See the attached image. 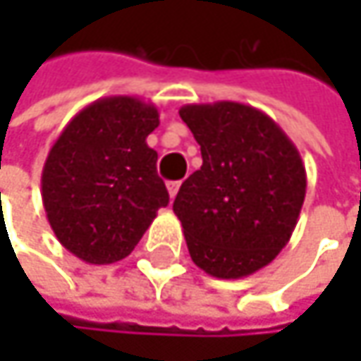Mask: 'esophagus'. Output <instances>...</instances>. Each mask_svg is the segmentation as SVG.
Listing matches in <instances>:
<instances>
[{
    "instance_id": "34e87169",
    "label": "esophagus",
    "mask_w": 361,
    "mask_h": 361,
    "mask_svg": "<svg viewBox=\"0 0 361 361\" xmlns=\"http://www.w3.org/2000/svg\"><path fill=\"white\" fill-rule=\"evenodd\" d=\"M180 185H181L180 181H169V183H167V190H169V196H171V200L178 196V192H180Z\"/></svg>"
}]
</instances>
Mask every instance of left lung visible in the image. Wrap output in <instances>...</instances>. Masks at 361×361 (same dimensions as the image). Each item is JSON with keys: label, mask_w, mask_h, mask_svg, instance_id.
Wrapping results in <instances>:
<instances>
[{"label": "left lung", "mask_w": 361, "mask_h": 361, "mask_svg": "<svg viewBox=\"0 0 361 361\" xmlns=\"http://www.w3.org/2000/svg\"><path fill=\"white\" fill-rule=\"evenodd\" d=\"M180 116L202 154L173 202L190 257L221 280L251 276L293 236L307 188L303 159L280 125L249 104H185Z\"/></svg>", "instance_id": "left-lung-1"}]
</instances>
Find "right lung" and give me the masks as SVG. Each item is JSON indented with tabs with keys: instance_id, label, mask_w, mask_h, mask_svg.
<instances>
[{
	"instance_id": "1",
	"label": "right lung",
	"mask_w": 361,
	"mask_h": 361,
	"mask_svg": "<svg viewBox=\"0 0 361 361\" xmlns=\"http://www.w3.org/2000/svg\"><path fill=\"white\" fill-rule=\"evenodd\" d=\"M159 109L133 96H109L79 110L43 165L41 198L60 245L85 263L125 259L167 207L157 150L146 137Z\"/></svg>"
}]
</instances>
